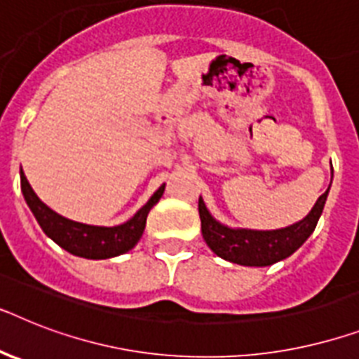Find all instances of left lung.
I'll use <instances>...</instances> for the list:
<instances>
[{"instance_id": "obj_1", "label": "left lung", "mask_w": 359, "mask_h": 359, "mask_svg": "<svg viewBox=\"0 0 359 359\" xmlns=\"http://www.w3.org/2000/svg\"><path fill=\"white\" fill-rule=\"evenodd\" d=\"M334 173V171H332ZM330 189V188H328ZM328 189L317 199L311 212L299 223L276 230H250L230 229L214 219L206 208L203 197H199L201 230L206 245L215 255L232 264L249 265V267H265L291 256L304 243L316 230L317 221L325 208Z\"/></svg>"}]
</instances>
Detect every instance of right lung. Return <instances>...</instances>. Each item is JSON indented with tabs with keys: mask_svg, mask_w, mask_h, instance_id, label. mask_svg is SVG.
<instances>
[{
	"mask_svg": "<svg viewBox=\"0 0 359 359\" xmlns=\"http://www.w3.org/2000/svg\"><path fill=\"white\" fill-rule=\"evenodd\" d=\"M164 188L165 184L160 186L153 197L123 225L94 226L66 219L53 212L48 205H43L33 191L29 180L25 179V175L22 173V194L46 236H49L64 250L81 258H88V260H107V258H114L133 249L144 234L147 214L160 201Z\"/></svg>",
	"mask_w": 359,
	"mask_h": 359,
	"instance_id": "obj_1",
	"label": "right lung"
}]
</instances>
